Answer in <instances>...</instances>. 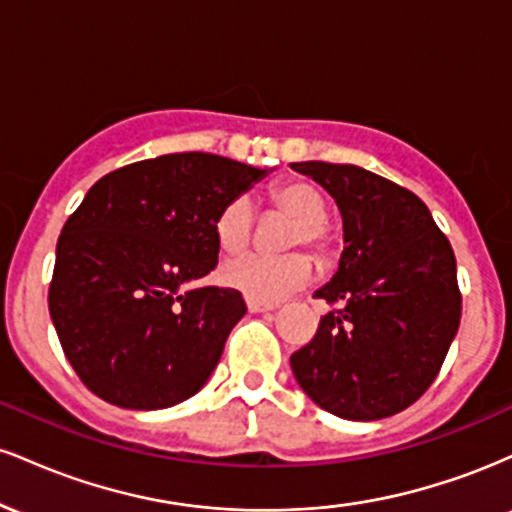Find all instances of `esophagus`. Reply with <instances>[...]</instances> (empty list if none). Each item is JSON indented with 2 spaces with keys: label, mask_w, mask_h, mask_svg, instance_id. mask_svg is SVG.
Instances as JSON below:
<instances>
[{
  "label": "esophagus",
  "mask_w": 512,
  "mask_h": 512,
  "mask_svg": "<svg viewBox=\"0 0 512 512\" xmlns=\"http://www.w3.org/2000/svg\"><path fill=\"white\" fill-rule=\"evenodd\" d=\"M276 303L267 301H255V298H248V310L250 313H267V310H274Z\"/></svg>",
  "instance_id": "1"
}]
</instances>
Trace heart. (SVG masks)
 I'll list each match as a JSON object with an SVG mask.
<instances>
[{"label":"heart","mask_w":512,"mask_h":512,"mask_svg":"<svg viewBox=\"0 0 512 512\" xmlns=\"http://www.w3.org/2000/svg\"><path fill=\"white\" fill-rule=\"evenodd\" d=\"M269 202L276 211L296 221L291 228L289 248H308L322 269L337 264V236L327 226L330 202L325 192L308 180H286L269 190ZM214 240L223 255H238L250 245L255 231V211L250 199L236 195L228 199L214 216ZM313 279V262L305 252H286L281 257L245 255L223 264L221 281L228 289L255 298V301L274 303L286 293L301 289Z\"/></svg>","instance_id":"1"}]
</instances>
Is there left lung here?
Returning a JSON list of instances; mask_svg holds the SVG:
<instances>
[{"instance_id": "obj_1", "label": "left lung", "mask_w": 512, "mask_h": 512, "mask_svg": "<svg viewBox=\"0 0 512 512\" xmlns=\"http://www.w3.org/2000/svg\"><path fill=\"white\" fill-rule=\"evenodd\" d=\"M344 219L330 305L291 368L317 407L375 421L414 404L440 373L462 317L455 252L431 211L397 182L344 163L305 161Z\"/></svg>"}]
</instances>
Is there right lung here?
Returning <instances> with one entry per match:
<instances>
[{
	"instance_id": "obj_1",
	"label": "right lung",
	"mask_w": 512,
	"mask_h": 512,
	"mask_svg": "<svg viewBox=\"0 0 512 512\" xmlns=\"http://www.w3.org/2000/svg\"><path fill=\"white\" fill-rule=\"evenodd\" d=\"M262 168L168 154L103 175L57 240L48 305L62 351L93 395L163 409L202 390L245 315L238 291H182L219 264L214 216Z\"/></svg>"
}]
</instances>
